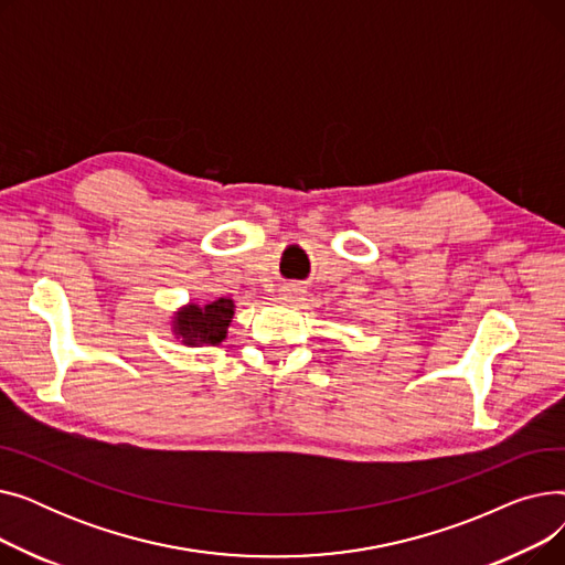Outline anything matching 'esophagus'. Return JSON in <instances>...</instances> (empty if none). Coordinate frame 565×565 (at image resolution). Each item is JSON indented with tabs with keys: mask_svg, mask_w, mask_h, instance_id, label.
I'll list each match as a JSON object with an SVG mask.
<instances>
[{
	"mask_svg": "<svg viewBox=\"0 0 565 565\" xmlns=\"http://www.w3.org/2000/svg\"><path fill=\"white\" fill-rule=\"evenodd\" d=\"M305 286H300V284H284L281 288H279V295H281V300H286V302H300L302 298H305Z\"/></svg>",
	"mask_w": 565,
	"mask_h": 565,
	"instance_id": "obj_1",
	"label": "esophagus"
}]
</instances>
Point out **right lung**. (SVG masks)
<instances>
[{"label":"right lung","instance_id":"obj_1","mask_svg":"<svg viewBox=\"0 0 565 565\" xmlns=\"http://www.w3.org/2000/svg\"><path fill=\"white\" fill-rule=\"evenodd\" d=\"M233 311L235 305L228 298H220L205 305L190 302L173 313L171 330L175 339H181L183 345H217L226 339Z\"/></svg>","mask_w":565,"mask_h":565}]
</instances>
